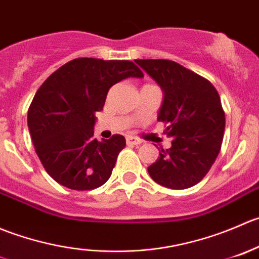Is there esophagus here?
Listing matches in <instances>:
<instances>
[{
  "label": "esophagus",
  "mask_w": 259,
  "mask_h": 259,
  "mask_svg": "<svg viewBox=\"0 0 259 259\" xmlns=\"http://www.w3.org/2000/svg\"><path fill=\"white\" fill-rule=\"evenodd\" d=\"M126 141H127V143H128V145H135V146H138V145H141V143H142V141H141L140 138L132 137V136H128V137L126 138Z\"/></svg>",
  "instance_id": "esophagus-1"
}]
</instances>
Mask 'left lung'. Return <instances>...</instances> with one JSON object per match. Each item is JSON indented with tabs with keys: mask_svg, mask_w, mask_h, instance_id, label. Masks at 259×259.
<instances>
[{
	"mask_svg": "<svg viewBox=\"0 0 259 259\" xmlns=\"http://www.w3.org/2000/svg\"><path fill=\"white\" fill-rule=\"evenodd\" d=\"M163 92L157 121L167 124L171 147L161 148L148 174L160 185L181 190L196 185L215 162L222 147L225 114L208 79L165 59L136 60Z\"/></svg>",
	"mask_w": 259,
	"mask_h": 259,
	"instance_id": "8db88e82",
	"label": "left lung"
}]
</instances>
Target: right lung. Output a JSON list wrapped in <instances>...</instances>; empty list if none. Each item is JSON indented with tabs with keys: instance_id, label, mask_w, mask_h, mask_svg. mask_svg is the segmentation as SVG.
I'll return each instance as SVG.
<instances>
[{
	"instance_id": "obj_1",
	"label": "right lung",
	"mask_w": 259,
	"mask_h": 259,
	"mask_svg": "<svg viewBox=\"0 0 259 259\" xmlns=\"http://www.w3.org/2000/svg\"><path fill=\"white\" fill-rule=\"evenodd\" d=\"M143 78L128 60L79 58L54 71L37 89L27 126L46 172L71 190H93L111 178L117 156L126 146L121 135L94 138L96 112L109 88L126 78Z\"/></svg>"
}]
</instances>
